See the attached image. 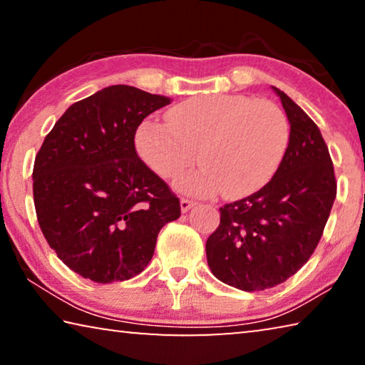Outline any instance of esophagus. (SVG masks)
<instances>
[{
    "instance_id": "esophagus-1",
    "label": "esophagus",
    "mask_w": 365,
    "mask_h": 365,
    "mask_svg": "<svg viewBox=\"0 0 365 365\" xmlns=\"http://www.w3.org/2000/svg\"><path fill=\"white\" fill-rule=\"evenodd\" d=\"M195 206V201H191V200H187V197H182L180 200V209H182V212H188L191 207Z\"/></svg>"
}]
</instances>
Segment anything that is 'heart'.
<instances>
[{"mask_svg":"<svg viewBox=\"0 0 365 365\" xmlns=\"http://www.w3.org/2000/svg\"><path fill=\"white\" fill-rule=\"evenodd\" d=\"M289 140L282 110L245 95L195 96L168 114V123L145 120L135 135L140 159L154 174L172 178L197 160L201 169L178 177L175 187L195 196L243 197L267 185Z\"/></svg>","mask_w":365,"mask_h":365,"instance_id":"heart-1","label":"heart"}]
</instances>
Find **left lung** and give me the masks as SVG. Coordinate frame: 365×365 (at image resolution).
I'll return each mask as SVG.
<instances>
[{"mask_svg": "<svg viewBox=\"0 0 365 365\" xmlns=\"http://www.w3.org/2000/svg\"><path fill=\"white\" fill-rule=\"evenodd\" d=\"M289 122V141L262 190L222 206L206 242L207 264L220 282L262 292L294 275L317 248L336 196L333 163L314 120L275 86Z\"/></svg>", "mask_w": 365, "mask_h": 365, "instance_id": "obj_1", "label": "left lung"}]
</instances>
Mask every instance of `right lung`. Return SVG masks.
<instances>
[{"label":"right lung","instance_id":"right-lung-1","mask_svg":"<svg viewBox=\"0 0 365 365\" xmlns=\"http://www.w3.org/2000/svg\"><path fill=\"white\" fill-rule=\"evenodd\" d=\"M170 104L128 85L73 103L35 158L34 202L48 245L96 283L123 282L150 264L160 228L180 201L138 158L135 132Z\"/></svg>","mask_w":365,"mask_h":365}]
</instances>
